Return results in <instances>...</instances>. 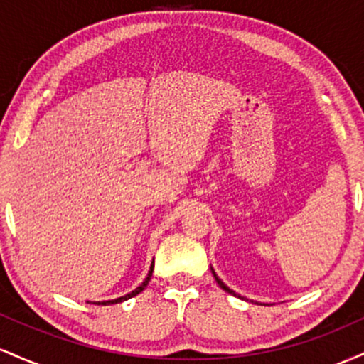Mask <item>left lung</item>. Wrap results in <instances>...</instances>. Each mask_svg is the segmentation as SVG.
Returning <instances> with one entry per match:
<instances>
[{"mask_svg":"<svg viewBox=\"0 0 364 364\" xmlns=\"http://www.w3.org/2000/svg\"><path fill=\"white\" fill-rule=\"evenodd\" d=\"M212 274H214V277H215V281H217V284H219V286H220V287H223V289H224L225 292H229V294H232V296H237L235 291H231V289H229V287H228V286H225V284H224L223 281H220V279H219V277H217V275H215V272H214V270H212ZM237 298H240V296H237Z\"/></svg>","mask_w":364,"mask_h":364,"instance_id":"left-lung-1","label":"left lung"}]
</instances>
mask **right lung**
I'll return each instance as SVG.
<instances>
[{"instance_id": "1", "label": "right lung", "mask_w": 364, "mask_h": 364, "mask_svg": "<svg viewBox=\"0 0 364 364\" xmlns=\"http://www.w3.org/2000/svg\"><path fill=\"white\" fill-rule=\"evenodd\" d=\"M152 272H154V262H152V267H150V270H149V275H147V277H145V281L141 282L140 286L136 287L135 291H132V292H129V294H127V296H121V298H118V299H111V301H101V303H94V304H104V306H107V304H116V303H121V301H127V299L133 298V296L140 294V292L144 291L145 287H147L150 277H152Z\"/></svg>"}]
</instances>
